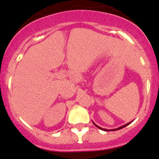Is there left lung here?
<instances>
[{
    "label": "left lung",
    "mask_w": 159,
    "mask_h": 159,
    "mask_svg": "<svg viewBox=\"0 0 159 159\" xmlns=\"http://www.w3.org/2000/svg\"><path fill=\"white\" fill-rule=\"evenodd\" d=\"M132 122V121H131ZM131 122H130V123H131ZM130 123H127V124H125V125H123V126H122V127H119V128H116V129H112V130H107V129H104V128H102V127H99V126H98V125H96L95 124V123H94L93 122V123H94V125H95V127H98V128H99L100 129V130H105V131H109V130H111V131H114V130H120V129H122V128H123V127H126V126H127V125H129L130 124Z\"/></svg>",
    "instance_id": "1"
}]
</instances>
